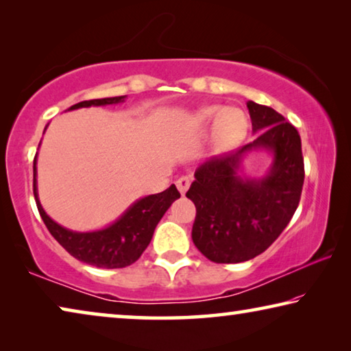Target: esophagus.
I'll use <instances>...</instances> for the list:
<instances>
[{
    "instance_id": "1",
    "label": "esophagus",
    "mask_w": 351,
    "mask_h": 351,
    "mask_svg": "<svg viewBox=\"0 0 351 351\" xmlns=\"http://www.w3.org/2000/svg\"><path fill=\"white\" fill-rule=\"evenodd\" d=\"M190 182H192V180H190L189 176H181L180 180L176 181V187H178V190H180L181 195L187 192L189 187H190Z\"/></svg>"
}]
</instances>
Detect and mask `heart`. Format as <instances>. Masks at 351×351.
<instances>
[{
  "label": "heart",
  "instance_id": "obj_1",
  "mask_svg": "<svg viewBox=\"0 0 351 351\" xmlns=\"http://www.w3.org/2000/svg\"><path fill=\"white\" fill-rule=\"evenodd\" d=\"M199 123H213V138L221 147H232L245 138L247 133L246 114L239 108H226L221 105H212L198 112Z\"/></svg>",
  "mask_w": 351,
  "mask_h": 351
}]
</instances>
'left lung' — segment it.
Segmentation results:
<instances>
[{
	"instance_id": "8db88e82",
	"label": "left lung",
	"mask_w": 351,
	"mask_h": 351,
	"mask_svg": "<svg viewBox=\"0 0 351 351\" xmlns=\"http://www.w3.org/2000/svg\"><path fill=\"white\" fill-rule=\"evenodd\" d=\"M246 105L257 138L234 153L201 164L186 193L197 207L192 240L215 263H240L265 252L293 218L304 186L297 130L269 106L252 100ZM254 149L273 154L269 173L261 178L240 177L242 158Z\"/></svg>"
}]
</instances>
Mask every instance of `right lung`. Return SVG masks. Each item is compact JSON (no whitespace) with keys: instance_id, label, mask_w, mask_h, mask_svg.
I'll use <instances>...</instances> for the list:
<instances>
[{"instance_id":"1","label":"right lung","mask_w":351,"mask_h":351,"mask_svg":"<svg viewBox=\"0 0 351 351\" xmlns=\"http://www.w3.org/2000/svg\"><path fill=\"white\" fill-rule=\"evenodd\" d=\"M127 96L83 100L71 110L121 104ZM34 197L51 235L77 260L97 268H125L138 260L150 245L154 229L175 199L181 197L175 184L161 193L136 201L114 223L93 232H75L56 223L40 204L37 192V156L34 159Z\"/></svg>"}]
</instances>
